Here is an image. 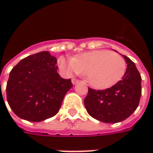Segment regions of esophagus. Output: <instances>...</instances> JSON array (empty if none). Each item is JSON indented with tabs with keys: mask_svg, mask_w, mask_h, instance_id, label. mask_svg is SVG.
<instances>
[{
	"mask_svg": "<svg viewBox=\"0 0 153 153\" xmlns=\"http://www.w3.org/2000/svg\"><path fill=\"white\" fill-rule=\"evenodd\" d=\"M79 82H80L79 80L76 79V78H73V79L71 80V82H72V84H74V85H75V84H77Z\"/></svg>",
	"mask_w": 153,
	"mask_h": 153,
	"instance_id": "obj_1",
	"label": "esophagus"
}]
</instances>
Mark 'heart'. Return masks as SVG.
<instances>
[{
	"label": "heart",
	"mask_w": 153,
	"mask_h": 153,
	"mask_svg": "<svg viewBox=\"0 0 153 153\" xmlns=\"http://www.w3.org/2000/svg\"><path fill=\"white\" fill-rule=\"evenodd\" d=\"M59 67L65 73H85L88 82L98 89L116 84L126 71V61L123 56L109 50H94L66 59H59Z\"/></svg>",
	"instance_id": "heart-1"
}]
</instances>
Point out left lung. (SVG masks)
<instances>
[{
    "label": "left lung",
    "instance_id": "8db88e82",
    "mask_svg": "<svg viewBox=\"0 0 153 153\" xmlns=\"http://www.w3.org/2000/svg\"><path fill=\"white\" fill-rule=\"evenodd\" d=\"M123 57L127 63V70L122 80L104 90L88 88L84 99L88 113L103 123H116L125 120L139 105L141 76L134 63L127 56Z\"/></svg>",
    "mask_w": 153,
    "mask_h": 153
}]
</instances>
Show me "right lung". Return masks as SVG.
Returning <instances> with one entry per match:
<instances>
[{"mask_svg":"<svg viewBox=\"0 0 153 153\" xmlns=\"http://www.w3.org/2000/svg\"><path fill=\"white\" fill-rule=\"evenodd\" d=\"M57 70V59L47 51L28 56L13 68L7 83V100L19 117L41 122L58 113L73 85Z\"/></svg>","mask_w":153,"mask_h":153,"instance_id":"right-lung-1","label":"right lung"}]
</instances>
